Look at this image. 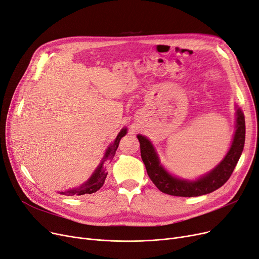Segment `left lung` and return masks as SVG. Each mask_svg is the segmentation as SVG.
I'll use <instances>...</instances> for the list:
<instances>
[{"mask_svg":"<svg viewBox=\"0 0 259 259\" xmlns=\"http://www.w3.org/2000/svg\"><path fill=\"white\" fill-rule=\"evenodd\" d=\"M141 156L153 184L162 193L178 197H197L209 194L221 187L230 179L242 153L245 140V121L242 111L236 112V131L231 148L224 159L211 171L196 181L179 179L168 174L160 163L151 142L139 134Z\"/></svg>","mask_w":259,"mask_h":259,"instance_id":"8db88e82","label":"left lung"}]
</instances>
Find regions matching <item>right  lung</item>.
I'll list each match as a JSON object with an SVG mask.
<instances>
[{
  "instance_id": "add662e5",
  "label": "right lung",
  "mask_w": 259,
  "mask_h": 259,
  "mask_svg": "<svg viewBox=\"0 0 259 259\" xmlns=\"http://www.w3.org/2000/svg\"><path fill=\"white\" fill-rule=\"evenodd\" d=\"M126 133H127L126 128H123V129L120 130V132L117 134V137H116L114 143H112L108 147V149L106 150L105 156L103 157L102 162H100V164L96 168V170L93 172L91 178H90L84 184H82L80 187H78V188L66 190V192H60V194L65 195V196H74V195L81 196V195H85V194L96 193L97 190L104 185L105 180H106L107 175H108L106 163L108 161H112V159H113V156H114V154L117 150L119 141L122 137L126 136Z\"/></svg>"
}]
</instances>
